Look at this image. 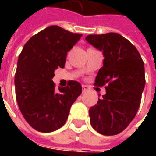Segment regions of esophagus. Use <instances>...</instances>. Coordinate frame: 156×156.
Wrapping results in <instances>:
<instances>
[{
  "mask_svg": "<svg viewBox=\"0 0 156 156\" xmlns=\"http://www.w3.org/2000/svg\"><path fill=\"white\" fill-rule=\"evenodd\" d=\"M87 89H88V87H87V85H82V92H83V93L87 92Z\"/></svg>",
  "mask_w": 156,
  "mask_h": 156,
  "instance_id": "esophagus-1",
  "label": "esophagus"
}]
</instances>
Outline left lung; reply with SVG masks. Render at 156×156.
Segmentation results:
<instances>
[{
  "label": "left lung",
  "mask_w": 156,
  "mask_h": 156,
  "mask_svg": "<svg viewBox=\"0 0 156 156\" xmlns=\"http://www.w3.org/2000/svg\"><path fill=\"white\" fill-rule=\"evenodd\" d=\"M86 41L104 56L94 85H106V94L89 108L91 126L103 135L120 134L135 118L141 104L144 62L135 46L120 34H89Z\"/></svg>",
  "instance_id": "1"
}]
</instances>
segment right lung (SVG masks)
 I'll list each match as a JSON object with an SVG mask.
<instances>
[{"label": "right lung", "mask_w": 156, "mask_h": 156, "mask_svg": "<svg viewBox=\"0 0 156 156\" xmlns=\"http://www.w3.org/2000/svg\"><path fill=\"white\" fill-rule=\"evenodd\" d=\"M59 26H50L32 36L19 55L15 76V96L21 114L34 129L49 133L65 124L81 85L69 81L55 90V70L63 69L68 52L81 39Z\"/></svg>", "instance_id": "1"}]
</instances>
